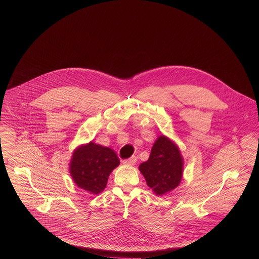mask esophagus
<instances>
[{
  "label": "esophagus",
  "mask_w": 259,
  "mask_h": 259,
  "mask_svg": "<svg viewBox=\"0 0 259 259\" xmlns=\"http://www.w3.org/2000/svg\"><path fill=\"white\" fill-rule=\"evenodd\" d=\"M136 162H137V156H132V157L123 160V163L128 164V165H134Z\"/></svg>",
  "instance_id": "1"
}]
</instances>
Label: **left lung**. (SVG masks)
Here are the masks:
<instances>
[{"instance_id": "left-lung-1", "label": "left lung", "mask_w": 259, "mask_h": 259, "mask_svg": "<svg viewBox=\"0 0 259 259\" xmlns=\"http://www.w3.org/2000/svg\"><path fill=\"white\" fill-rule=\"evenodd\" d=\"M139 168L147 185L156 195L160 196L181 184L184 158L174 142L165 136H160L152 146L149 158L140 164Z\"/></svg>"}]
</instances>
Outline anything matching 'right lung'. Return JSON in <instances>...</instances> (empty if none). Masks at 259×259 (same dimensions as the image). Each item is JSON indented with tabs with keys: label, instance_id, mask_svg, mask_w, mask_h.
<instances>
[{
	"label": "right lung",
	"instance_id": "1",
	"mask_svg": "<svg viewBox=\"0 0 259 259\" xmlns=\"http://www.w3.org/2000/svg\"><path fill=\"white\" fill-rule=\"evenodd\" d=\"M118 164L119 159L111 148L91 142L74 149L70 174L78 187L99 194L106 188L111 171Z\"/></svg>",
	"mask_w": 259,
	"mask_h": 259
}]
</instances>
